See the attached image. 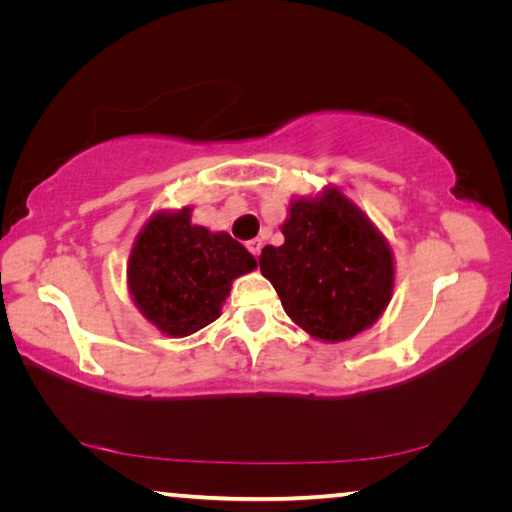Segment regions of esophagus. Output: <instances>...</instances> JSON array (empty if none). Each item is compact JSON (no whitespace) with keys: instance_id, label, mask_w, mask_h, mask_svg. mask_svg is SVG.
<instances>
[{"instance_id":"obj_1","label":"esophagus","mask_w":512,"mask_h":512,"mask_svg":"<svg viewBox=\"0 0 512 512\" xmlns=\"http://www.w3.org/2000/svg\"><path fill=\"white\" fill-rule=\"evenodd\" d=\"M248 250H250V253H253V257L257 259V257H259V253H262V239H253V241H248Z\"/></svg>"}]
</instances>
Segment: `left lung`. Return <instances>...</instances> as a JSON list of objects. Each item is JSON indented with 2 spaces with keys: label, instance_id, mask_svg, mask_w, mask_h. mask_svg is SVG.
Segmentation results:
<instances>
[{
  "label": "left lung",
  "instance_id": "8db88e82",
  "mask_svg": "<svg viewBox=\"0 0 512 512\" xmlns=\"http://www.w3.org/2000/svg\"><path fill=\"white\" fill-rule=\"evenodd\" d=\"M282 246H264L259 271L311 339L341 343L377 323L395 289V259L377 225L339 187L296 196Z\"/></svg>",
  "mask_w": 512,
  "mask_h": 512
}]
</instances>
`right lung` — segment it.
Here are the masks:
<instances>
[{"label": "right lung", "mask_w": 512, "mask_h": 512, "mask_svg": "<svg viewBox=\"0 0 512 512\" xmlns=\"http://www.w3.org/2000/svg\"><path fill=\"white\" fill-rule=\"evenodd\" d=\"M257 262L228 232L192 223V207L158 210L144 223L126 268L128 293L162 334L183 339L221 316L237 277Z\"/></svg>", "instance_id": "1"}]
</instances>
